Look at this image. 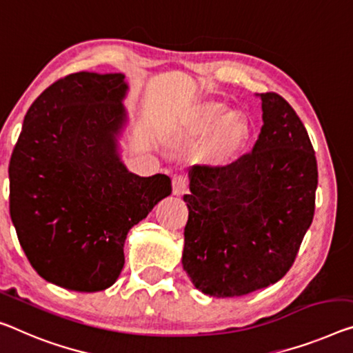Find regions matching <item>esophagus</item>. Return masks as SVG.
Returning <instances> with one entry per match:
<instances>
[{"mask_svg": "<svg viewBox=\"0 0 353 353\" xmlns=\"http://www.w3.org/2000/svg\"><path fill=\"white\" fill-rule=\"evenodd\" d=\"M172 186H173V194L175 195L184 194L188 189V176L175 175L172 178Z\"/></svg>", "mask_w": 353, "mask_h": 353, "instance_id": "esophagus-1", "label": "esophagus"}]
</instances>
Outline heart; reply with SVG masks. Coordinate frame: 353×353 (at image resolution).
<instances>
[{
    "label": "heart",
    "instance_id": "heart-1",
    "mask_svg": "<svg viewBox=\"0 0 353 353\" xmlns=\"http://www.w3.org/2000/svg\"><path fill=\"white\" fill-rule=\"evenodd\" d=\"M227 107L218 102H207L195 108L184 131L188 139H205L216 129L211 142V158L216 162H225L240 150L248 137V123L238 113L227 115Z\"/></svg>",
    "mask_w": 353,
    "mask_h": 353
}]
</instances>
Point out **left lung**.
Returning a JSON list of instances; mask_svg holds the SVG:
<instances>
[{"instance_id":"1","label":"left lung","mask_w":353,"mask_h":353,"mask_svg":"<svg viewBox=\"0 0 353 353\" xmlns=\"http://www.w3.org/2000/svg\"><path fill=\"white\" fill-rule=\"evenodd\" d=\"M256 145L225 165H194L184 202L183 268L216 298L278 283L316 210L317 161L305 124L278 93H262Z\"/></svg>"}]
</instances>
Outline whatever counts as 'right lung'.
Instances as JSON below:
<instances>
[{"instance_id": "1", "label": "right lung", "mask_w": 353, "mask_h": 353, "mask_svg": "<svg viewBox=\"0 0 353 353\" xmlns=\"http://www.w3.org/2000/svg\"><path fill=\"white\" fill-rule=\"evenodd\" d=\"M123 74L77 72L32 102L9 162V211L31 267L75 292L110 287L124 240L172 180L139 176L118 158L126 121Z\"/></svg>"}]
</instances>
